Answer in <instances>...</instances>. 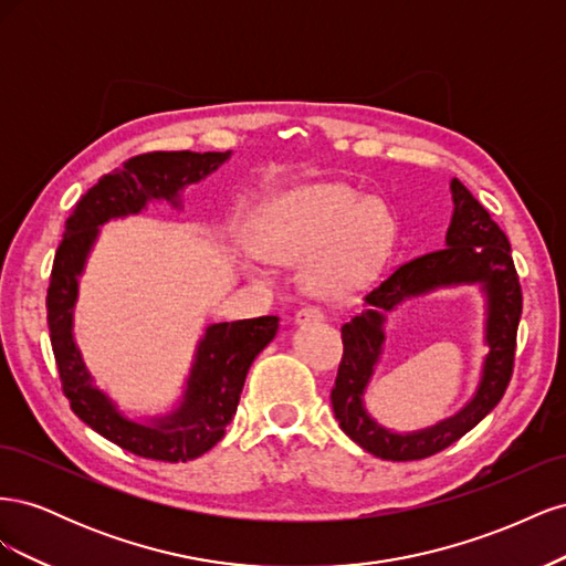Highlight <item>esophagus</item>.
Returning a JSON list of instances; mask_svg holds the SVG:
<instances>
[{"instance_id": "esophagus-1", "label": "esophagus", "mask_w": 566, "mask_h": 566, "mask_svg": "<svg viewBox=\"0 0 566 566\" xmlns=\"http://www.w3.org/2000/svg\"><path fill=\"white\" fill-rule=\"evenodd\" d=\"M297 323H318L323 321V312L318 306H302V310L295 314Z\"/></svg>"}]
</instances>
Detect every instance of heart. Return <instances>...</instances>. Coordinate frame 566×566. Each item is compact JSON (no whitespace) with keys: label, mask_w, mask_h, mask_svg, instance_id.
Masks as SVG:
<instances>
[{"label":"heart","mask_w":566,"mask_h":566,"mask_svg":"<svg viewBox=\"0 0 566 566\" xmlns=\"http://www.w3.org/2000/svg\"><path fill=\"white\" fill-rule=\"evenodd\" d=\"M394 224L380 202L339 186L293 191L266 210L256 241L273 260H306V283L318 295H337L358 281L389 248Z\"/></svg>","instance_id":"1"}]
</instances>
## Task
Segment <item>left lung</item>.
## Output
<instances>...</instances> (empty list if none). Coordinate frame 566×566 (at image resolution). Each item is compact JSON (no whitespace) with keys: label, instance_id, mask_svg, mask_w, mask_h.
<instances>
[{"label":"left lung","instance_id":"obj_1","mask_svg":"<svg viewBox=\"0 0 566 566\" xmlns=\"http://www.w3.org/2000/svg\"><path fill=\"white\" fill-rule=\"evenodd\" d=\"M455 212L447 233V248L427 252L416 260L394 266L375 283L364 302L368 310L342 323V361L331 389L335 418L349 439L382 460H422L449 449L482 422L499 406L512 380L522 316V285L510 241L486 208L462 181H451ZM484 282L490 295L488 340L492 352L485 378L474 402L451 421L418 436H391L373 423L360 403L363 389L379 355L384 334L381 312L408 294L426 292L437 284Z\"/></svg>","mask_w":566,"mask_h":566}]
</instances>
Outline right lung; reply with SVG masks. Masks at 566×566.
I'll return each instance as SVG.
<instances>
[{
    "label": "right lung",
    "instance_id": "add662e5",
    "mask_svg": "<svg viewBox=\"0 0 566 566\" xmlns=\"http://www.w3.org/2000/svg\"><path fill=\"white\" fill-rule=\"evenodd\" d=\"M229 158L227 153L153 150L142 153L101 177L65 219L46 287V323L63 397L73 413L94 432L134 455L163 462H186L208 453L227 434L235 416L248 370L279 331V316L214 323L198 347L186 401L172 418L139 424L123 418L101 394L73 342V304L77 276L98 227L108 219L136 214L153 198L175 200L186 184L200 181Z\"/></svg>",
    "mask_w": 566,
    "mask_h": 566
}]
</instances>
